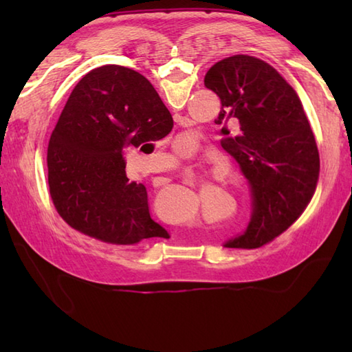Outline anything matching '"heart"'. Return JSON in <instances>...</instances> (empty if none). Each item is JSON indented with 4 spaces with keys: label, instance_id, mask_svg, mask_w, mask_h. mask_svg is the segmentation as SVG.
Returning <instances> with one entry per match:
<instances>
[{
    "label": "heart",
    "instance_id": "b5f03b06",
    "mask_svg": "<svg viewBox=\"0 0 352 352\" xmlns=\"http://www.w3.org/2000/svg\"><path fill=\"white\" fill-rule=\"evenodd\" d=\"M178 149H180L182 153H190L192 139L190 138H182L180 140H178Z\"/></svg>",
    "mask_w": 352,
    "mask_h": 352
}]
</instances>
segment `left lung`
Listing matches in <instances>:
<instances>
[{"label":"left lung","mask_w":352,"mask_h":352,"mask_svg":"<svg viewBox=\"0 0 352 352\" xmlns=\"http://www.w3.org/2000/svg\"><path fill=\"white\" fill-rule=\"evenodd\" d=\"M204 85L221 100L214 122L237 125V136L221 144L239 163L252 199L248 226L223 246L258 248L300 218L315 193L316 140L294 87L257 57L223 58L207 71Z\"/></svg>","instance_id":"8db88e82"}]
</instances>
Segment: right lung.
<instances>
[{
  "instance_id": "1",
  "label": "right lung",
  "mask_w": 352,
  "mask_h": 352,
  "mask_svg": "<svg viewBox=\"0 0 352 352\" xmlns=\"http://www.w3.org/2000/svg\"><path fill=\"white\" fill-rule=\"evenodd\" d=\"M172 126L169 110L139 72L106 65L86 74L48 144V186L57 213L72 228L109 243L168 234L149 216L145 186L126 178L125 151L153 146Z\"/></svg>"
}]
</instances>
